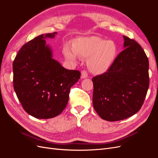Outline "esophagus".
Here are the masks:
<instances>
[{
	"instance_id": "34e87169",
	"label": "esophagus",
	"mask_w": 158,
	"mask_h": 158,
	"mask_svg": "<svg viewBox=\"0 0 158 158\" xmlns=\"http://www.w3.org/2000/svg\"><path fill=\"white\" fill-rule=\"evenodd\" d=\"M88 77V73L86 71L83 70L82 71V73H81V78L84 79V78H86Z\"/></svg>"
}]
</instances>
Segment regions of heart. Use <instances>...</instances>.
Returning <instances> with one entry per match:
<instances>
[{
    "label": "heart",
    "mask_w": 158,
    "mask_h": 158,
    "mask_svg": "<svg viewBox=\"0 0 158 158\" xmlns=\"http://www.w3.org/2000/svg\"><path fill=\"white\" fill-rule=\"evenodd\" d=\"M68 60L76 61L78 56L87 59L89 70L95 74L106 73L111 67L116 58L117 47L112 41L96 36L79 37L74 40L73 48L66 45L63 49Z\"/></svg>",
    "instance_id": "heart-1"
}]
</instances>
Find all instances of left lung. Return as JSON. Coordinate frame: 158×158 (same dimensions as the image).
<instances>
[{"mask_svg": "<svg viewBox=\"0 0 158 158\" xmlns=\"http://www.w3.org/2000/svg\"><path fill=\"white\" fill-rule=\"evenodd\" d=\"M124 50L107 72L92 78L93 106L102 118L117 121L140 109L149 87V62L141 46L123 35Z\"/></svg>", "mask_w": 158, "mask_h": 158, "instance_id": "left-lung-1", "label": "left lung"}]
</instances>
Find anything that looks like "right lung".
Instances as JSON below:
<instances>
[{"instance_id":"1","label":"right lung","mask_w":158,"mask_h":158,"mask_svg":"<svg viewBox=\"0 0 158 158\" xmlns=\"http://www.w3.org/2000/svg\"><path fill=\"white\" fill-rule=\"evenodd\" d=\"M56 33L42 34L28 41L13 62L14 91L23 109L37 118L60 114L68 103L70 88L80 77V71L66 69L52 58L45 39Z\"/></svg>"}]
</instances>
